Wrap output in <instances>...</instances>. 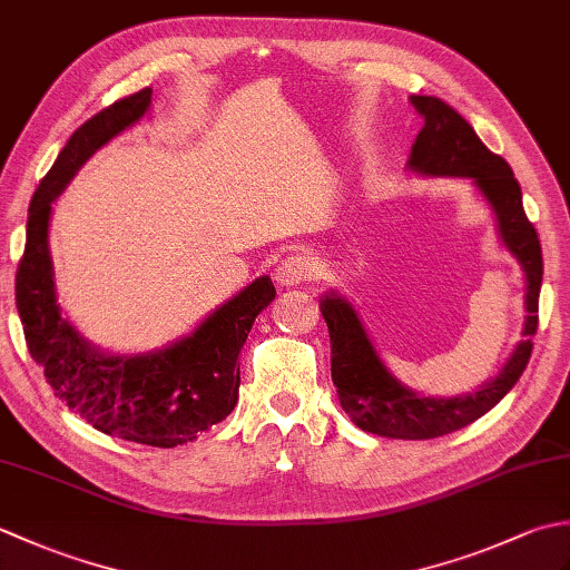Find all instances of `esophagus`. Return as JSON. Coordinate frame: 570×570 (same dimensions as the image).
<instances>
[{
  "label": "esophagus",
  "instance_id": "esophagus-1",
  "mask_svg": "<svg viewBox=\"0 0 570 570\" xmlns=\"http://www.w3.org/2000/svg\"><path fill=\"white\" fill-rule=\"evenodd\" d=\"M318 274V266L306 254H292V257H286L282 264L276 266V284L278 286H298V284H306L311 282L313 276Z\"/></svg>",
  "mask_w": 570,
  "mask_h": 570
}]
</instances>
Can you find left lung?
I'll list each match as a JSON object with an SVG mask.
<instances>
[{
  "instance_id": "obj_1",
  "label": "left lung",
  "mask_w": 570,
  "mask_h": 570,
  "mask_svg": "<svg viewBox=\"0 0 570 570\" xmlns=\"http://www.w3.org/2000/svg\"><path fill=\"white\" fill-rule=\"evenodd\" d=\"M409 102L421 115L423 129L411 147L406 168L423 178H468L490 205L502 247L522 266L527 282L522 341L494 377L482 382L475 392L458 396H426L399 382L374 347L353 301L337 288L321 296V313L331 333V374L345 414L367 433L423 441L485 416L522 377L539 325L543 262L539 235L527 220L522 188L510 164L492 154L451 105L431 95H411Z\"/></svg>"
}]
</instances>
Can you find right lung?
<instances>
[{
    "mask_svg": "<svg viewBox=\"0 0 570 570\" xmlns=\"http://www.w3.org/2000/svg\"><path fill=\"white\" fill-rule=\"evenodd\" d=\"M151 112L144 88L88 119L58 154L29 205L27 247L17 272V311L29 353L56 396L107 435L156 448L198 439L229 416L239 396V350L254 318L272 304L269 276L208 313L196 328L151 353H110L60 316L48 227L53 200L107 141Z\"/></svg>",
    "mask_w": 570,
    "mask_h": 570,
    "instance_id": "obj_1",
    "label": "right lung"
}]
</instances>
